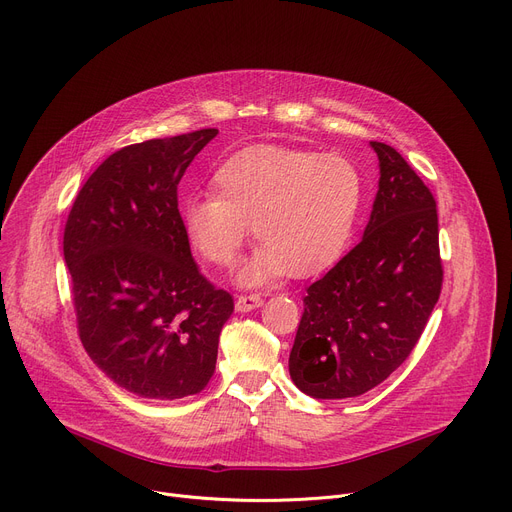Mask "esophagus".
<instances>
[{
  "label": "esophagus",
  "instance_id": "obj_1",
  "mask_svg": "<svg viewBox=\"0 0 512 512\" xmlns=\"http://www.w3.org/2000/svg\"><path fill=\"white\" fill-rule=\"evenodd\" d=\"M260 305H262V297L258 293L238 295V299H235V309H238V311H252Z\"/></svg>",
  "mask_w": 512,
  "mask_h": 512
}]
</instances>
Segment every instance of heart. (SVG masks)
<instances>
[{
	"instance_id": "obj_1",
	"label": "heart",
	"mask_w": 512,
	"mask_h": 512,
	"mask_svg": "<svg viewBox=\"0 0 512 512\" xmlns=\"http://www.w3.org/2000/svg\"><path fill=\"white\" fill-rule=\"evenodd\" d=\"M211 192L182 205L186 242L209 264L229 268L252 225L260 246L240 283L260 285L287 272L305 279L330 268L355 231L365 184L344 155L258 143L217 166Z\"/></svg>"
}]
</instances>
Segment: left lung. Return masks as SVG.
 <instances>
[{
  "instance_id": "8db88e82",
  "label": "left lung",
  "mask_w": 512,
  "mask_h": 512,
  "mask_svg": "<svg viewBox=\"0 0 512 512\" xmlns=\"http://www.w3.org/2000/svg\"><path fill=\"white\" fill-rule=\"evenodd\" d=\"M379 190L363 240L307 287L289 373L307 396L355 398L414 350L443 287L437 201L391 145L371 141Z\"/></svg>"
}]
</instances>
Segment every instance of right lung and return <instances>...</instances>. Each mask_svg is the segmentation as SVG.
Masks as SVG:
<instances>
[{
	"label": "right lung",
	"mask_w": 512,
	"mask_h": 512,
	"mask_svg": "<svg viewBox=\"0 0 512 512\" xmlns=\"http://www.w3.org/2000/svg\"><path fill=\"white\" fill-rule=\"evenodd\" d=\"M219 131L149 139L108 155L63 233L77 332L90 359L147 400H180L215 373L233 297L196 268L178 182Z\"/></svg>",
	"instance_id": "obj_1"
}]
</instances>
